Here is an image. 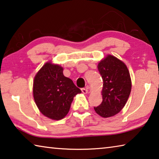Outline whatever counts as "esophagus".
Listing matches in <instances>:
<instances>
[{
  "mask_svg": "<svg viewBox=\"0 0 159 159\" xmlns=\"http://www.w3.org/2000/svg\"><path fill=\"white\" fill-rule=\"evenodd\" d=\"M81 91L83 94H86V93H88V90L87 88H81Z\"/></svg>",
  "mask_w": 159,
  "mask_h": 159,
  "instance_id": "esophagus-1",
  "label": "esophagus"
}]
</instances>
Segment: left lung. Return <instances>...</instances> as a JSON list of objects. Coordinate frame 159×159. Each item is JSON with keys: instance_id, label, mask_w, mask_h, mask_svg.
<instances>
[{"instance_id": "1", "label": "left lung", "mask_w": 159, "mask_h": 159, "mask_svg": "<svg viewBox=\"0 0 159 159\" xmlns=\"http://www.w3.org/2000/svg\"><path fill=\"white\" fill-rule=\"evenodd\" d=\"M98 68L103 80L102 102L94 109L102 117H111L121 111L130 96V73L122 61L110 55L99 61Z\"/></svg>"}]
</instances>
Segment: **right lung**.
<instances>
[{"label": "right lung", "instance_id": "obj_1", "mask_svg": "<svg viewBox=\"0 0 159 159\" xmlns=\"http://www.w3.org/2000/svg\"><path fill=\"white\" fill-rule=\"evenodd\" d=\"M81 93L71 79L63 74V68L49 61L38 71L34 80L33 94L38 108L52 120L65 117L74 97Z\"/></svg>", "mask_w": 159, "mask_h": 159}]
</instances>
